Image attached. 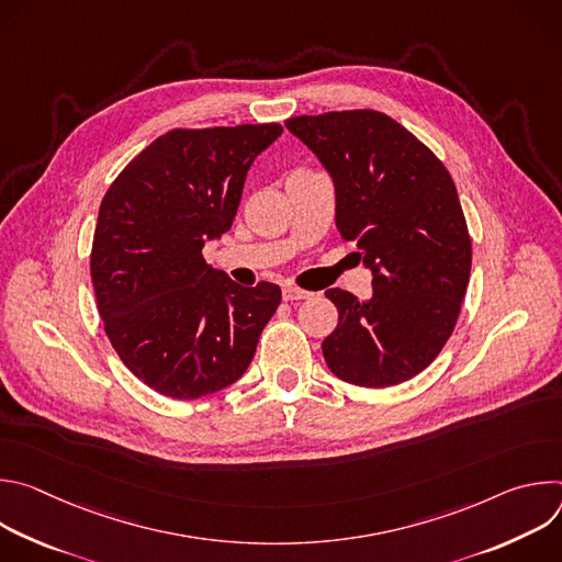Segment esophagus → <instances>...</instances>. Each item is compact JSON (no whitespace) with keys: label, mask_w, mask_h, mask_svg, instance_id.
<instances>
[{"label":"esophagus","mask_w":562,"mask_h":562,"mask_svg":"<svg viewBox=\"0 0 562 562\" xmlns=\"http://www.w3.org/2000/svg\"><path fill=\"white\" fill-rule=\"evenodd\" d=\"M282 297L286 302H293V300H306V297H311V293L300 289V286H295V284H284L282 286Z\"/></svg>","instance_id":"obj_1"}]
</instances>
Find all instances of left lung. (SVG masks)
Here are the masks:
<instances>
[{
    "instance_id": "left-lung-1",
    "label": "left lung",
    "mask_w": 562,
    "mask_h": 562,
    "mask_svg": "<svg viewBox=\"0 0 562 562\" xmlns=\"http://www.w3.org/2000/svg\"><path fill=\"white\" fill-rule=\"evenodd\" d=\"M336 184V224L373 273V293L325 295L338 327L323 342L345 382L382 389L427 369L453 334L471 271L456 184L403 124L371 109L289 117Z\"/></svg>"
}]
</instances>
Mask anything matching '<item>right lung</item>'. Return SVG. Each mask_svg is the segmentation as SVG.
Here are the masks:
<instances>
[{
  "mask_svg": "<svg viewBox=\"0 0 562 562\" xmlns=\"http://www.w3.org/2000/svg\"><path fill=\"white\" fill-rule=\"evenodd\" d=\"M280 133L276 122L173 128L131 159L100 204L98 311L120 360L157 393H215L256 356L280 286H239L202 249L231 228L251 162Z\"/></svg>",
  "mask_w": 562,
  "mask_h": 562,
  "instance_id": "right-lung-1",
  "label": "right lung"
}]
</instances>
